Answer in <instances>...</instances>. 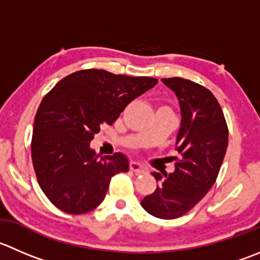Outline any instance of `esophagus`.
<instances>
[{"label":"esophagus","mask_w":260,"mask_h":260,"mask_svg":"<svg viewBox=\"0 0 260 260\" xmlns=\"http://www.w3.org/2000/svg\"><path fill=\"white\" fill-rule=\"evenodd\" d=\"M129 169L131 171H133L135 174H145L146 171V168H143L142 165H140L138 162H135V161H132V162H129Z\"/></svg>","instance_id":"34e87169"}]
</instances>
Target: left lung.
<instances>
[{
  "instance_id": "obj_1",
  "label": "left lung",
  "mask_w": 260,
  "mask_h": 260,
  "mask_svg": "<svg viewBox=\"0 0 260 260\" xmlns=\"http://www.w3.org/2000/svg\"><path fill=\"white\" fill-rule=\"evenodd\" d=\"M162 82L180 104L179 158L175 157L174 173H152L161 184L141 206L155 217L173 220L188 213L216 181L228 148L229 128L217 99L205 86L181 77Z\"/></svg>"
}]
</instances>
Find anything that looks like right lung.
<instances>
[{"label": "right lung", "mask_w": 260, "mask_h": 260, "mask_svg": "<svg viewBox=\"0 0 260 260\" xmlns=\"http://www.w3.org/2000/svg\"><path fill=\"white\" fill-rule=\"evenodd\" d=\"M156 84L152 77L81 70L43 98L35 114L31 160L40 188L55 207L72 215L90 212L103 202L113 176L127 173L124 155L100 157L90 141Z\"/></svg>", "instance_id": "right-lung-1"}]
</instances>
